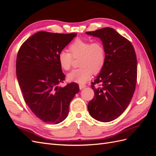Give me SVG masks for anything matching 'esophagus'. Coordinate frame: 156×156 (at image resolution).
<instances>
[{
    "mask_svg": "<svg viewBox=\"0 0 156 156\" xmlns=\"http://www.w3.org/2000/svg\"><path fill=\"white\" fill-rule=\"evenodd\" d=\"M87 86L86 85H84V84H80L79 85V88L81 89V90H82L83 88H85Z\"/></svg>",
    "mask_w": 156,
    "mask_h": 156,
    "instance_id": "obj_1",
    "label": "esophagus"
}]
</instances>
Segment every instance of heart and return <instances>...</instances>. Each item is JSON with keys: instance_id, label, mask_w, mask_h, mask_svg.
<instances>
[{"instance_id": "heart-1", "label": "heart", "mask_w": 156, "mask_h": 156, "mask_svg": "<svg viewBox=\"0 0 156 156\" xmlns=\"http://www.w3.org/2000/svg\"><path fill=\"white\" fill-rule=\"evenodd\" d=\"M69 51H61L58 59L61 68L69 70L72 67L73 58L79 59L80 68L73 70L68 75L71 82L84 84L91 78L92 74H98L105 64L106 55L103 45L99 41H91L81 39L75 40L69 45Z\"/></svg>"}]
</instances>
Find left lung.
<instances>
[{
  "mask_svg": "<svg viewBox=\"0 0 156 156\" xmlns=\"http://www.w3.org/2000/svg\"><path fill=\"white\" fill-rule=\"evenodd\" d=\"M86 34L100 37L106 55L104 67L92 83L95 96L88 103V110L94 119L111 122L124 112L133 96L137 77L135 51L131 42L112 28ZM99 83L101 87H96Z\"/></svg>",
  "mask_w": 156,
  "mask_h": 156,
  "instance_id": "left-lung-1",
  "label": "left lung"
}]
</instances>
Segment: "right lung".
I'll return each instance as SVG.
<instances>
[{
    "instance_id": "add662e5",
    "label": "right lung",
    "mask_w": 156,
    "mask_h": 156,
    "mask_svg": "<svg viewBox=\"0 0 156 156\" xmlns=\"http://www.w3.org/2000/svg\"><path fill=\"white\" fill-rule=\"evenodd\" d=\"M76 36L40 31L29 37L18 51L16 74L23 98L31 111L46 123L63 121L79 91L75 83L58 87L66 76L58 55Z\"/></svg>"
}]
</instances>
